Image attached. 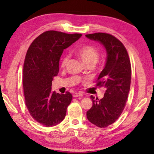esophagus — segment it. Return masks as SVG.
Instances as JSON below:
<instances>
[{"label":"esophagus","instance_id":"obj_1","mask_svg":"<svg viewBox=\"0 0 154 154\" xmlns=\"http://www.w3.org/2000/svg\"><path fill=\"white\" fill-rule=\"evenodd\" d=\"M73 97H82L83 96V94L81 93H75L73 94Z\"/></svg>","mask_w":154,"mask_h":154}]
</instances>
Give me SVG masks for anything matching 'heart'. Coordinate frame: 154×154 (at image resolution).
Returning a JSON list of instances; mask_svg holds the SVG:
<instances>
[{
	"mask_svg": "<svg viewBox=\"0 0 154 154\" xmlns=\"http://www.w3.org/2000/svg\"><path fill=\"white\" fill-rule=\"evenodd\" d=\"M76 53L86 65H94L97 63L99 58V51L94 47L89 45H84L83 47H81L77 50ZM68 60V55H65V56L63 57L61 61V66L62 67H64L66 65Z\"/></svg>",
	"mask_w": 154,
	"mask_h": 154,
	"instance_id": "1",
	"label": "heart"
}]
</instances>
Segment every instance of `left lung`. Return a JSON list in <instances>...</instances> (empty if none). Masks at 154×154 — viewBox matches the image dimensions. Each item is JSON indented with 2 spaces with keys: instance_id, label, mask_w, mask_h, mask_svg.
Here are the masks:
<instances>
[{
  "instance_id": "1",
  "label": "left lung",
  "mask_w": 154,
  "mask_h": 154,
  "mask_svg": "<svg viewBox=\"0 0 154 154\" xmlns=\"http://www.w3.org/2000/svg\"><path fill=\"white\" fill-rule=\"evenodd\" d=\"M85 36L99 42L106 51L105 66L97 84L104 87L105 93L100 100H95L91 95L93 106L87 112L90 122L105 128L119 119L126 105L131 82V65L124 45L113 35L99 32Z\"/></svg>"
}]
</instances>
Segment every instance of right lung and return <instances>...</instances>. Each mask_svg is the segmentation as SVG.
<instances>
[{
  "label": "right lung",
  "instance_id": "obj_1",
  "mask_svg": "<svg viewBox=\"0 0 154 154\" xmlns=\"http://www.w3.org/2000/svg\"><path fill=\"white\" fill-rule=\"evenodd\" d=\"M81 35L47 31L35 38L27 51L23 69L26 105L32 118L44 126L57 125L66 115L71 94L52 92V81L59 73V63L64 49Z\"/></svg>",
  "mask_w": 154,
  "mask_h": 154
}]
</instances>
